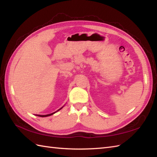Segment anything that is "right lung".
Wrapping results in <instances>:
<instances>
[{
	"instance_id": "add662e5",
	"label": "right lung",
	"mask_w": 157,
	"mask_h": 157,
	"mask_svg": "<svg viewBox=\"0 0 157 157\" xmlns=\"http://www.w3.org/2000/svg\"><path fill=\"white\" fill-rule=\"evenodd\" d=\"M63 108V107H62ZM62 108H61L60 109H59L58 111H59V110H61ZM56 112H55V113H51V114H48V115H37V116H39V117H48V116H51V115H53L54 114V113H55Z\"/></svg>"
}]
</instances>
